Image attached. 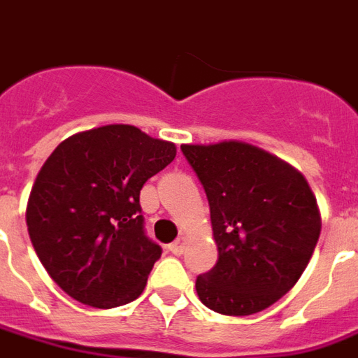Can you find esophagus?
Here are the masks:
<instances>
[{"label": "esophagus", "mask_w": 358, "mask_h": 358, "mask_svg": "<svg viewBox=\"0 0 358 358\" xmlns=\"http://www.w3.org/2000/svg\"><path fill=\"white\" fill-rule=\"evenodd\" d=\"M185 250V238L184 236H180L173 242V244H169V252H173L174 255H182Z\"/></svg>", "instance_id": "obj_1"}]
</instances>
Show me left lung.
<instances>
[{"instance_id":"1","label":"left lung","mask_w":358,"mask_h":358,"mask_svg":"<svg viewBox=\"0 0 358 358\" xmlns=\"http://www.w3.org/2000/svg\"><path fill=\"white\" fill-rule=\"evenodd\" d=\"M203 184L217 263L197 278L204 306L252 315L282 299L306 270L321 214L304 174L242 141L182 144Z\"/></svg>"}]
</instances>
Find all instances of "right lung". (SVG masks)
Listing matches in <instances>:
<instances>
[{
  "label": "right lung",
  "mask_w": 358,
  "mask_h": 358,
  "mask_svg": "<svg viewBox=\"0 0 358 358\" xmlns=\"http://www.w3.org/2000/svg\"><path fill=\"white\" fill-rule=\"evenodd\" d=\"M174 157V143L125 124L75 133L48 155L27 199V233L71 299L108 310L141 296L161 248L144 234L138 197Z\"/></svg>",
  "instance_id": "right-lung-1"
}]
</instances>
